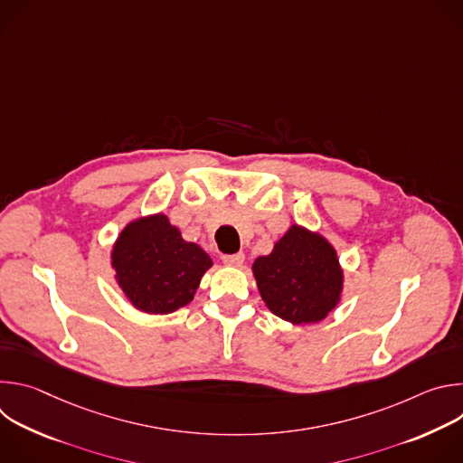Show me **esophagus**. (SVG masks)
Masks as SVG:
<instances>
[{"mask_svg":"<svg viewBox=\"0 0 463 463\" xmlns=\"http://www.w3.org/2000/svg\"><path fill=\"white\" fill-rule=\"evenodd\" d=\"M245 254L243 252H236V254H225L223 256V263L229 268H241L243 266Z\"/></svg>","mask_w":463,"mask_h":463,"instance_id":"esophagus-1","label":"esophagus"}]
</instances>
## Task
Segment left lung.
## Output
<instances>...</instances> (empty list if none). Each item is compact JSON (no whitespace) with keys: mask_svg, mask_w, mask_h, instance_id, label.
<instances>
[{"mask_svg":"<svg viewBox=\"0 0 463 463\" xmlns=\"http://www.w3.org/2000/svg\"><path fill=\"white\" fill-rule=\"evenodd\" d=\"M252 273L261 300L291 324L320 322L341 302L345 275L337 250L300 225H291L271 254L258 256Z\"/></svg>","mask_w":463,"mask_h":463,"instance_id":"8db88e82","label":"left lung"}]
</instances>
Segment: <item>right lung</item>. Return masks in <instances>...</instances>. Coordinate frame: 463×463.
<instances>
[{"instance_id": "right-lung-1", "label": "right lung", "mask_w": 463, "mask_h": 463, "mask_svg": "<svg viewBox=\"0 0 463 463\" xmlns=\"http://www.w3.org/2000/svg\"><path fill=\"white\" fill-rule=\"evenodd\" d=\"M111 268L131 306L152 315L172 313L192 302L211 256L184 241L165 214L129 222L111 250Z\"/></svg>"}]
</instances>
